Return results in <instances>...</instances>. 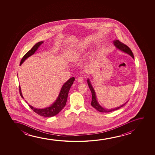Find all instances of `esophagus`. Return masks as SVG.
Segmentation results:
<instances>
[{
  "label": "esophagus",
  "mask_w": 155,
  "mask_h": 155,
  "mask_svg": "<svg viewBox=\"0 0 155 155\" xmlns=\"http://www.w3.org/2000/svg\"><path fill=\"white\" fill-rule=\"evenodd\" d=\"M78 79V81L79 83H82L84 82V78H83V77H79L77 79Z\"/></svg>",
  "instance_id": "obj_1"
}]
</instances>
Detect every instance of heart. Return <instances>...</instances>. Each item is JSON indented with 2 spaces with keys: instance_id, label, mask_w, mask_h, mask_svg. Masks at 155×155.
<instances>
[{
  "instance_id": "heart-1",
  "label": "heart",
  "mask_w": 155,
  "mask_h": 155,
  "mask_svg": "<svg viewBox=\"0 0 155 155\" xmlns=\"http://www.w3.org/2000/svg\"><path fill=\"white\" fill-rule=\"evenodd\" d=\"M87 47V45H83L78 48H77L76 50H74V51H70V59L72 60H77L79 58L81 57V53L83 51L86 49Z\"/></svg>"
}]
</instances>
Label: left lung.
<instances>
[{"instance_id": "8db88e82", "label": "left lung", "mask_w": 155, "mask_h": 155, "mask_svg": "<svg viewBox=\"0 0 155 155\" xmlns=\"http://www.w3.org/2000/svg\"><path fill=\"white\" fill-rule=\"evenodd\" d=\"M113 43H114L115 47H116L117 49H119L120 50H121V51L124 52L125 53H127L128 54H129L131 57H132V58H134V54L132 53L131 49H130L129 48L127 47V45L123 44V43L121 42L118 40L113 41ZM87 83H88V87H89V89L91 91V94H92V100H91V106L100 112L108 113L113 112L114 110H117L121 108L122 107H123L127 102V101L124 104L122 105L121 106H119V107H116V108H111V109H107V108H104L102 106H101L100 104L98 103L97 98H96L95 91V90L94 89L93 87L92 86L89 79H87Z\"/></svg>"}]
</instances>
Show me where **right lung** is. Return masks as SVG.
<instances>
[{
  "label": "right lung",
  "instance_id": "right-lung-1",
  "mask_svg": "<svg viewBox=\"0 0 155 155\" xmlns=\"http://www.w3.org/2000/svg\"><path fill=\"white\" fill-rule=\"evenodd\" d=\"M43 43V41H41L37 43L36 45H34V47H33L30 51H28V52L26 53L23 58L21 59L20 62V66L25 61V60L26 59H28V58L30 57V56L34 54L36 50L38 49V47H40ZM74 79H75L74 77H72L64 84L63 86H62L61 89L60 91L59 94L57 98L55 100V102H54L50 106L45 108H34V107H33L30 105H28L30 108H31L34 112L42 117H49L55 116L58 114L66 105V102L68 98V93L70 90V87H71L72 84L74 81ZM19 89L20 95L21 96V97L24 98L20 86L19 87ZM26 103H28V102Z\"/></svg>",
  "mask_w": 155,
  "mask_h": 155
}]
</instances>
